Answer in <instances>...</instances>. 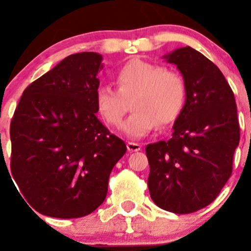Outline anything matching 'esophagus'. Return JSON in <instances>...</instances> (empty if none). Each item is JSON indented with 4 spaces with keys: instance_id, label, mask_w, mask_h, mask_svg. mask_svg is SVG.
I'll return each mask as SVG.
<instances>
[{
    "instance_id": "34e87169",
    "label": "esophagus",
    "mask_w": 251,
    "mask_h": 251,
    "mask_svg": "<svg viewBox=\"0 0 251 251\" xmlns=\"http://www.w3.org/2000/svg\"><path fill=\"white\" fill-rule=\"evenodd\" d=\"M127 150L129 152H137V151H140L142 150V145L138 143H132V142H128L127 143Z\"/></svg>"
}]
</instances>
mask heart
Listing matches in <instances>:
<instances>
[{"label": "heart", "instance_id": "b5f03b06", "mask_svg": "<svg viewBox=\"0 0 251 251\" xmlns=\"http://www.w3.org/2000/svg\"><path fill=\"white\" fill-rule=\"evenodd\" d=\"M117 88L99 86L94 101L97 111L106 124L122 125L133 99L134 113L124 124V132L133 139L148 135L159 125L175 123L180 116L186 100V83L179 72L142 59L124 63L116 73Z\"/></svg>", "mask_w": 251, "mask_h": 251}]
</instances>
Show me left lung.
Instances as JSON below:
<instances>
[{"mask_svg":"<svg viewBox=\"0 0 251 251\" xmlns=\"http://www.w3.org/2000/svg\"><path fill=\"white\" fill-rule=\"evenodd\" d=\"M186 83L185 106L168 142L146 146L152 201L175 214H191L212 203L232 172L240 143L231 87L214 62L194 48L165 56Z\"/></svg>","mask_w":251,"mask_h":251,"instance_id":"1","label":"left lung"}]
</instances>
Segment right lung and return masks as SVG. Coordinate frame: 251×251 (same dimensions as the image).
I'll return each mask as SVG.
<instances>
[{
  "label": "right lung",
  "mask_w": 251,
  "mask_h": 251,
  "mask_svg": "<svg viewBox=\"0 0 251 251\" xmlns=\"http://www.w3.org/2000/svg\"><path fill=\"white\" fill-rule=\"evenodd\" d=\"M102 56L72 54L24 91L10 123V169L40 214L79 218L105 201L126 145L97 118Z\"/></svg>",
  "instance_id": "add662e5"
}]
</instances>
